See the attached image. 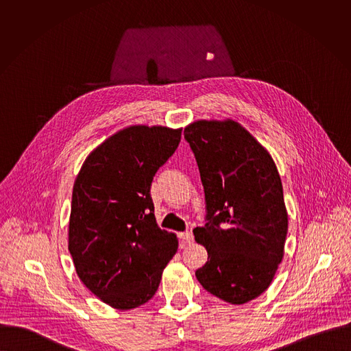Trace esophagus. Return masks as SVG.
<instances>
[{"instance_id":"1","label":"esophagus","mask_w":351,"mask_h":351,"mask_svg":"<svg viewBox=\"0 0 351 351\" xmlns=\"http://www.w3.org/2000/svg\"><path fill=\"white\" fill-rule=\"evenodd\" d=\"M180 238H181L185 243H191V242H193V234H192V231L181 232V234H180Z\"/></svg>"}]
</instances>
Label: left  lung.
I'll return each instance as SVG.
<instances>
[{
  "instance_id": "left-lung-1",
  "label": "left lung",
  "mask_w": 351,
  "mask_h": 351,
  "mask_svg": "<svg viewBox=\"0 0 351 351\" xmlns=\"http://www.w3.org/2000/svg\"><path fill=\"white\" fill-rule=\"evenodd\" d=\"M205 193V226L193 230L208 251L196 270L210 295L245 304L271 284L284 256L288 213L277 167L232 120L196 121L184 131Z\"/></svg>"
}]
</instances>
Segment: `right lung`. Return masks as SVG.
<instances>
[{"mask_svg": "<svg viewBox=\"0 0 351 351\" xmlns=\"http://www.w3.org/2000/svg\"><path fill=\"white\" fill-rule=\"evenodd\" d=\"M181 131L146 125L119 131L92 151L74 182L69 251L85 287L116 309L150 300L178 249L177 237L155 221L150 189Z\"/></svg>", "mask_w": 351, "mask_h": 351, "instance_id": "obj_1", "label": "right lung"}]
</instances>
